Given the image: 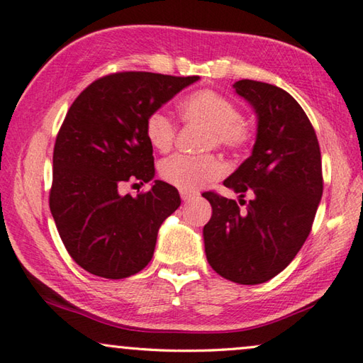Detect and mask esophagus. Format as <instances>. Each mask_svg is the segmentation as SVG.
Segmentation results:
<instances>
[{"instance_id":"esophagus-1","label":"esophagus","mask_w":363,"mask_h":363,"mask_svg":"<svg viewBox=\"0 0 363 363\" xmlns=\"http://www.w3.org/2000/svg\"><path fill=\"white\" fill-rule=\"evenodd\" d=\"M181 199H182V201H190L192 199H195V194L187 192V190H181Z\"/></svg>"}]
</instances>
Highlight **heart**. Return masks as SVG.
Listing matches in <instances>:
<instances>
[{"label":"heart","mask_w":363,"mask_h":363,"mask_svg":"<svg viewBox=\"0 0 363 363\" xmlns=\"http://www.w3.org/2000/svg\"><path fill=\"white\" fill-rule=\"evenodd\" d=\"M181 117L186 122L200 123L209 133L204 140V149L219 147L230 152L245 149L252 133L242 122V113L236 104L214 90H199L184 98ZM147 141L154 149L167 152L176 138V122L167 111L155 109L144 123ZM160 177L181 190H196L204 184L220 177L223 167L214 155L190 157L184 154L171 155L159 164Z\"/></svg>","instance_id":"1"}]
</instances>
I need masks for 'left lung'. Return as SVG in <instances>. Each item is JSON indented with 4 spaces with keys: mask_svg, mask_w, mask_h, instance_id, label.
Instances as JSON below:
<instances>
[{
    "mask_svg": "<svg viewBox=\"0 0 363 363\" xmlns=\"http://www.w3.org/2000/svg\"><path fill=\"white\" fill-rule=\"evenodd\" d=\"M236 94L257 116L255 144L223 186L235 200L214 192L203 196L213 216L203 228L208 263L222 278L254 286L279 274L311 232L322 196V162L318 136L292 95L276 85L242 79Z\"/></svg>",
    "mask_w": 363,
    "mask_h": 363,
    "instance_id": "obj_1",
    "label": "left lung"
}]
</instances>
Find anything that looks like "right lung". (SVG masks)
Wrapping results in <instances>:
<instances>
[{"mask_svg":"<svg viewBox=\"0 0 363 363\" xmlns=\"http://www.w3.org/2000/svg\"><path fill=\"white\" fill-rule=\"evenodd\" d=\"M199 79L116 72L91 82L71 104L54 147L49 206L65 247L85 272L123 279L152 259L179 192L159 179L136 196L118 189L154 179L146 118Z\"/></svg>","mask_w":363,"mask_h":363,"instance_id":"1","label":"right lung"}]
</instances>
